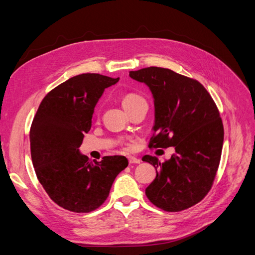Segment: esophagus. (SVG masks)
Wrapping results in <instances>:
<instances>
[{"mask_svg": "<svg viewBox=\"0 0 255 255\" xmlns=\"http://www.w3.org/2000/svg\"><path fill=\"white\" fill-rule=\"evenodd\" d=\"M140 159L138 157H135V156H129L128 157V163L129 164H140Z\"/></svg>", "mask_w": 255, "mask_h": 255, "instance_id": "esophagus-1", "label": "esophagus"}]
</instances>
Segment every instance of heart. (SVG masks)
Returning a JSON list of instances; mask_svg holds the SVG:
<instances>
[{
    "label": "heart",
    "mask_w": 255,
    "mask_h": 255,
    "mask_svg": "<svg viewBox=\"0 0 255 255\" xmlns=\"http://www.w3.org/2000/svg\"><path fill=\"white\" fill-rule=\"evenodd\" d=\"M141 101H144V99L141 98L140 96H138L136 94H127L126 96H123V98L121 100V103H122L123 109L127 111L128 109H129L130 106H133L136 103L141 102Z\"/></svg>",
    "instance_id": "b5f03b06"
}]
</instances>
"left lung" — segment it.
<instances>
[{
	"instance_id": "obj_1",
	"label": "left lung",
	"mask_w": 255,
	"mask_h": 255,
	"mask_svg": "<svg viewBox=\"0 0 255 255\" xmlns=\"http://www.w3.org/2000/svg\"><path fill=\"white\" fill-rule=\"evenodd\" d=\"M129 78L145 84L153 96L154 134L149 146L175 149L165 163L155 156L142 157L156 169L145 195L160 210H186L206 196L218 170L223 126L217 106L198 81L170 69L143 68L130 71Z\"/></svg>"
}]
</instances>
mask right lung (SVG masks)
Masks as SVG:
<instances>
[{
    "instance_id": "right-lung-1",
    "label": "right lung",
    "mask_w": 255,
    "mask_h": 255,
    "mask_svg": "<svg viewBox=\"0 0 255 255\" xmlns=\"http://www.w3.org/2000/svg\"><path fill=\"white\" fill-rule=\"evenodd\" d=\"M118 81L97 73L73 76L51 90L36 113L29 132L35 172L49 197L65 210L89 213L101 206L116 176L128 165L119 155L91 161L79 150L99 99Z\"/></svg>"
}]
</instances>
